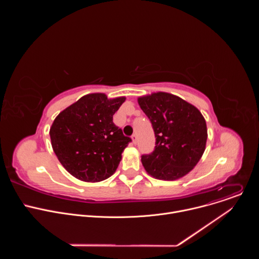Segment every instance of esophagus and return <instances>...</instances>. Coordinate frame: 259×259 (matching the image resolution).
Listing matches in <instances>:
<instances>
[{"label":"esophagus","mask_w":259,"mask_h":259,"mask_svg":"<svg viewBox=\"0 0 259 259\" xmlns=\"http://www.w3.org/2000/svg\"><path fill=\"white\" fill-rule=\"evenodd\" d=\"M132 141H133L134 144L137 143V135H136V134H133V135H132Z\"/></svg>","instance_id":"esophagus-1"}]
</instances>
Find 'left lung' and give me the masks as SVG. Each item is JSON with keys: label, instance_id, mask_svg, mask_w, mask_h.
Returning a JSON list of instances; mask_svg holds the SVG:
<instances>
[{"label": "left lung", "instance_id": "left-lung-1", "mask_svg": "<svg viewBox=\"0 0 259 259\" xmlns=\"http://www.w3.org/2000/svg\"><path fill=\"white\" fill-rule=\"evenodd\" d=\"M138 103L156 136L154 152L141 156L146 172L161 180L187 175L198 164L206 146L207 126L200 110L165 92L139 97Z\"/></svg>", "mask_w": 259, "mask_h": 259}]
</instances>
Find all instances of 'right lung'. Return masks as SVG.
Masks as SVG:
<instances>
[{
    "label": "right lung",
    "instance_id": "1",
    "mask_svg": "<svg viewBox=\"0 0 259 259\" xmlns=\"http://www.w3.org/2000/svg\"><path fill=\"white\" fill-rule=\"evenodd\" d=\"M126 100L108 99L103 93L81 97L55 118L50 128L53 151L61 165L76 178L97 182L117 170L131 141L113 122Z\"/></svg>",
    "mask_w": 259,
    "mask_h": 259
}]
</instances>
